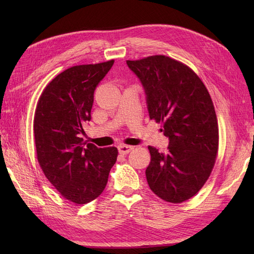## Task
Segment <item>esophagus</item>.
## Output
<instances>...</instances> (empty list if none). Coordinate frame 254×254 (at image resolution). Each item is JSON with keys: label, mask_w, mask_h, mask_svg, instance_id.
Instances as JSON below:
<instances>
[{"label": "esophagus", "mask_w": 254, "mask_h": 254, "mask_svg": "<svg viewBox=\"0 0 254 254\" xmlns=\"http://www.w3.org/2000/svg\"><path fill=\"white\" fill-rule=\"evenodd\" d=\"M119 151L121 155H127L130 151L133 149V146H130V145H125V144H121L119 145Z\"/></svg>", "instance_id": "1"}]
</instances>
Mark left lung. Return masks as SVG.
<instances>
[{"label":"left lung","instance_id":"obj_1","mask_svg":"<svg viewBox=\"0 0 254 254\" xmlns=\"http://www.w3.org/2000/svg\"><path fill=\"white\" fill-rule=\"evenodd\" d=\"M140 78L150 120L163 127L167 152L149 146L146 179L164 201L195 196L212 173L218 152V123L209 91L190 66L164 55L127 60Z\"/></svg>","mask_w":254,"mask_h":254}]
</instances>
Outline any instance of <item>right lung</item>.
I'll return each instance as SVG.
<instances>
[{
	"mask_svg": "<svg viewBox=\"0 0 254 254\" xmlns=\"http://www.w3.org/2000/svg\"><path fill=\"white\" fill-rule=\"evenodd\" d=\"M114 60L74 65L58 74L42 91L34 117L38 163L59 194L86 204L103 193L118 158L117 147L83 142L82 126L91 120L94 90Z\"/></svg>",
	"mask_w": 254,
	"mask_h": 254,
	"instance_id": "add662e5",
	"label": "right lung"
}]
</instances>
